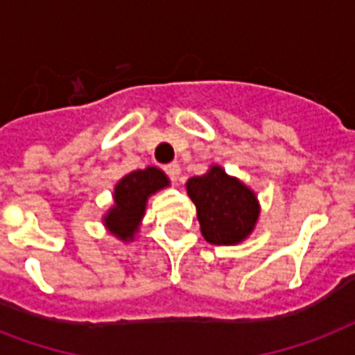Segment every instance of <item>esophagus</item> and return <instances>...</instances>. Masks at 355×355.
<instances>
[{"label": "esophagus", "mask_w": 355, "mask_h": 355, "mask_svg": "<svg viewBox=\"0 0 355 355\" xmlns=\"http://www.w3.org/2000/svg\"><path fill=\"white\" fill-rule=\"evenodd\" d=\"M166 173L169 175L171 180H177V178L180 177V166H178L177 162H171L169 166H166Z\"/></svg>", "instance_id": "34e87169"}]
</instances>
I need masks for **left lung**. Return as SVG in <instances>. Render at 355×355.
I'll list each match as a JSON object with an SVG mask.
<instances>
[{
    "label": "left lung",
    "mask_w": 355,
    "mask_h": 355,
    "mask_svg": "<svg viewBox=\"0 0 355 355\" xmlns=\"http://www.w3.org/2000/svg\"><path fill=\"white\" fill-rule=\"evenodd\" d=\"M197 208L200 232L211 245H236L252 234L259 217L258 197L221 166L186 182Z\"/></svg>",
    "instance_id": "1"
}]
</instances>
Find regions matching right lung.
I'll return each mask as SVG.
<instances>
[{
	"instance_id": "right-lung-1",
	"label": "right lung",
	"mask_w": 355,
	"mask_h": 355,
	"mask_svg": "<svg viewBox=\"0 0 355 355\" xmlns=\"http://www.w3.org/2000/svg\"><path fill=\"white\" fill-rule=\"evenodd\" d=\"M169 186L166 173L155 166L125 175L114 188V206L103 217L105 227L121 241H132L150 195Z\"/></svg>"
}]
</instances>
